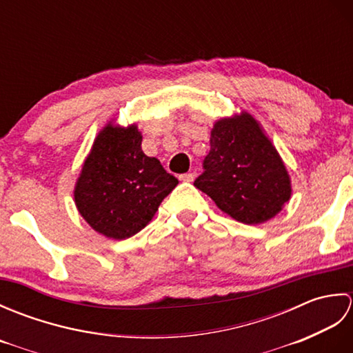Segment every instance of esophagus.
Listing matches in <instances>:
<instances>
[{
    "mask_svg": "<svg viewBox=\"0 0 353 353\" xmlns=\"http://www.w3.org/2000/svg\"><path fill=\"white\" fill-rule=\"evenodd\" d=\"M194 177H196V174H194V172H185V174L179 176V179H181L182 182H192Z\"/></svg>",
    "mask_w": 353,
    "mask_h": 353,
    "instance_id": "1",
    "label": "esophagus"
}]
</instances>
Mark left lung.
Returning <instances> with one entry per match:
<instances>
[{"mask_svg":"<svg viewBox=\"0 0 353 353\" xmlns=\"http://www.w3.org/2000/svg\"><path fill=\"white\" fill-rule=\"evenodd\" d=\"M194 186L244 224L270 220L291 196L281 156L249 114L215 123L203 172Z\"/></svg>","mask_w":353,"mask_h":353,"instance_id":"1","label":"left lung"}]
</instances>
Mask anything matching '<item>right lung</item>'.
Here are the masks:
<instances>
[{
	"label": "right lung",
	"instance_id": "obj_1",
	"mask_svg": "<svg viewBox=\"0 0 353 353\" xmlns=\"http://www.w3.org/2000/svg\"><path fill=\"white\" fill-rule=\"evenodd\" d=\"M137 125H108L97 137L76 185V205L99 234L124 239L145 228L177 179L141 148Z\"/></svg>",
	"mask_w": 353,
	"mask_h": 353
}]
</instances>
